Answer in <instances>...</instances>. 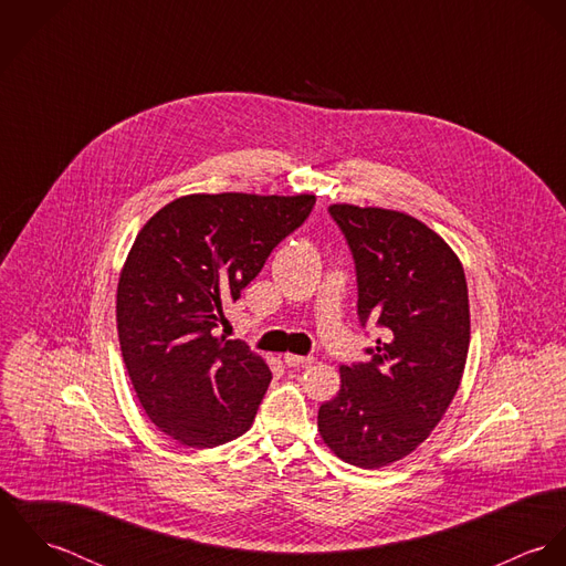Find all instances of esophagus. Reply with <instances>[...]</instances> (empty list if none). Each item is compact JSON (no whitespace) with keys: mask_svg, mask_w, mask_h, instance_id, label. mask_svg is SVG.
Instances as JSON below:
<instances>
[{"mask_svg":"<svg viewBox=\"0 0 566 566\" xmlns=\"http://www.w3.org/2000/svg\"><path fill=\"white\" fill-rule=\"evenodd\" d=\"M283 361H285L287 366H292V368H303V366H312V364H314V357H312V355L303 357V355H292V353H287V355L283 357Z\"/></svg>","mask_w":566,"mask_h":566,"instance_id":"1","label":"esophagus"}]
</instances>
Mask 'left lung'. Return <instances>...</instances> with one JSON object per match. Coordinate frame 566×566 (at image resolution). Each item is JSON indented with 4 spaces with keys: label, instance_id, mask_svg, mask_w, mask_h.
<instances>
[{
    "label": "left lung",
    "instance_id": "left-lung-1",
    "mask_svg": "<svg viewBox=\"0 0 566 566\" xmlns=\"http://www.w3.org/2000/svg\"><path fill=\"white\" fill-rule=\"evenodd\" d=\"M357 274V316L384 335L368 361L342 366V388L321 405L326 447L359 469H381L429 438L453 401L471 342L464 268L411 216L331 205Z\"/></svg>",
    "mask_w": 566,
    "mask_h": 566
}]
</instances>
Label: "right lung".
<instances>
[{
	"label": "right lung",
	"mask_w": 566,
	"mask_h": 566,
	"mask_svg": "<svg viewBox=\"0 0 566 566\" xmlns=\"http://www.w3.org/2000/svg\"><path fill=\"white\" fill-rule=\"evenodd\" d=\"M314 205L310 193H193L139 231L117 285L119 346L139 403L171 440L211 449L250 429L272 373L213 331Z\"/></svg>",
	"instance_id": "obj_1"
}]
</instances>
